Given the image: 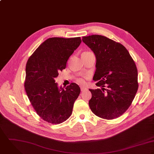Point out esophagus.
I'll list each match as a JSON object with an SVG mask.
<instances>
[{
  "label": "esophagus",
  "mask_w": 154,
  "mask_h": 154,
  "mask_svg": "<svg viewBox=\"0 0 154 154\" xmlns=\"http://www.w3.org/2000/svg\"><path fill=\"white\" fill-rule=\"evenodd\" d=\"M80 89H81V91H82V92H85V91H86L88 90V89H87L86 88L84 87V86H81V87H80Z\"/></svg>",
  "instance_id": "34e87169"
}]
</instances>
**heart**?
I'll return each instance as SVG.
<instances>
[{
	"instance_id": "heart-1",
	"label": "heart",
	"mask_w": 154,
	"mask_h": 154,
	"mask_svg": "<svg viewBox=\"0 0 154 154\" xmlns=\"http://www.w3.org/2000/svg\"><path fill=\"white\" fill-rule=\"evenodd\" d=\"M75 80L77 83H79V84H81V85H84L85 83V80L82 77H77L75 79Z\"/></svg>"
}]
</instances>
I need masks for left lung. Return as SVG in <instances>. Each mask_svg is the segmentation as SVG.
<instances>
[{
  "mask_svg": "<svg viewBox=\"0 0 154 154\" xmlns=\"http://www.w3.org/2000/svg\"><path fill=\"white\" fill-rule=\"evenodd\" d=\"M82 40L95 54L93 80L101 88L89 89L90 108L101 119H117L127 110L137 91L136 63L123 45L106 37L96 34L83 37Z\"/></svg>",
  "mask_w": 154,
  "mask_h": 154,
  "instance_id": "obj_1",
  "label": "left lung"
}]
</instances>
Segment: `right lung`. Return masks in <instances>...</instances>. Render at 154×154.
<instances>
[{
  "mask_svg": "<svg viewBox=\"0 0 154 154\" xmlns=\"http://www.w3.org/2000/svg\"><path fill=\"white\" fill-rule=\"evenodd\" d=\"M81 42L80 37L48 38L27 61L25 90L34 109L46 122L61 124L72 114L80 88L72 83L59 89L55 79Z\"/></svg>",
  "mask_w": 154,
  "mask_h": 154,
  "instance_id": "add662e5",
  "label": "right lung"
}]
</instances>
